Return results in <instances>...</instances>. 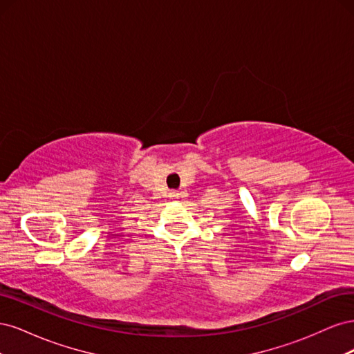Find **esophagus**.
Wrapping results in <instances>:
<instances>
[{"mask_svg":"<svg viewBox=\"0 0 354 354\" xmlns=\"http://www.w3.org/2000/svg\"><path fill=\"white\" fill-rule=\"evenodd\" d=\"M171 198H178V194H176V192H173V194H171Z\"/></svg>","mask_w":354,"mask_h":354,"instance_id":"obj_1","label":"esophagus"}]
</instances>
